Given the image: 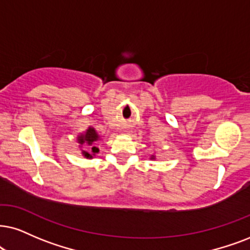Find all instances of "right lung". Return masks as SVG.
<instances>
[{
    "label": "right lung",
    "instance_id": "add662e5",
    "mask_svg": "<svg viewBox=\"0 0 250 250\" xmlns=\"http://www.w3.org/2000/svg\"><path fill=\"white\" fill-rule=\"evenodd\" d=\"M98 140H99V137H98L97 131L94 130L93 128H88L87 131L85 132L84 135H81L80 137H78V141H80L81 144L86 143L88 146H91L90 147L91 148V153L86 152V151H82V153H83L85 157H86V158H92L93 154H96V153L99 152V148L96 147V146H92L93 142H96Z\"/></svg>",
    "mask_w": 250,
    "mask_h": 250
}]
</instances>
